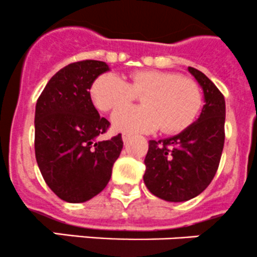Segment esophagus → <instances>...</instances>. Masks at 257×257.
Returning <instances> with one entry per match:
<instances>
[{
  "mask_svg": "<svg viewBox=\"0 0 257 257\" xmlns=\"http://www.w3.org/2000/svg\"><path fill=\"white\" fill-rule=\"evenodd\" d=\"M121 139H123L124 143H128V142L132 139V136L131 134H123V136H121Z\"/></svg>",
  "mask_w": 257,
  "mask_h": 257,
  "instance_id": "1",
  "label": "esophagus"
}]
</instances>
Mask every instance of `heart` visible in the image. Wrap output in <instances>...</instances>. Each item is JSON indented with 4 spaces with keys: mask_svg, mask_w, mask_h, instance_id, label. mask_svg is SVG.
<instances>
[{
    "mask_svg": "<svg viewBox=\"0 0 257 257\" xmlns=\"http://www.w3.org/2000/svg\"><path fill=\"white\" fill-rule=\"evenodd\" d=\"M144 94L141 107L115 110L112 123L115 131L147 133L160 128L164 134H178L188 129L203 105V94L193 78L160 69H139L129 82L114 73H104L90 85V98L102 112L116 109Z\"/></svg>",
    "mask_w": 257,
    "mask_h": 257,
    "instance_id": "b5f03b06",
    "label": "heart"
}]
</instances>
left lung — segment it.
Segmentation results:
<instances>
[{
	"label": "left lung",
	"mask_w": 257,
	"mask_h": 257,
	"mask_svg": "<svg viewBox=\"0 0 257 257\" xmlns=\"http://www.w3.org/2000/svg\"><path fill=\"white\" fill-rule=\"evenodd\" d=\"M203 87L205 105L198 121L178 136L149 141L144 183L167 201H186L203 193L219 168L225 142V98L203 72L189 67Z\"/></svg>",
	"instance_id": "8db88e82"
}]
</instances>
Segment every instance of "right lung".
Returning <instances> with one entry per match:
<instances>
[{"label": "right lung", "mask_w": 257, "mask_h": 257, "mask_svg": "<svg viewBox=\"0 0 257 257\" xmlns=\"http://www.w3.org/2000/svg\"><path fill=\"white\" fill-rule=\"evenodd\" d=\"M108 69L105 62L94 59L68 64L49 79L37 99L36 160L49 189L67 203H84L99 194L123 148L121 134L95 141L110 123L99 116L89 89Z\"/></svg>", "instance_id": "obj_1"}]
</instances>
